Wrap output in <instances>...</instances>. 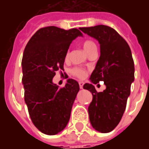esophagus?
<instances>
[{
    "mask_svg": "<svg viewBox=\"0 0 149 149\" xmlns=\"http://www.w3.org/2000/svg\"><path fill=\"white\" fill-rule=\"evenodd\" d=\"M79 86H80V88H83V86H84V82H82V81H80L79 82Z\"/></svg>",
    "mask_w": 149,
    "mask_h": 149,
    "instance_id": "34e87169",
    "label": "esophagus"
}]
</instances>
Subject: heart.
I'll use <instances>...</instances> for the list:
<instances>
[{
	"label": "heart",
	"mask_w": 149,
	"mask_h": 149,
	"mask_svg": "<svg viewBox=\"0 0 149 149\" xmlns=\"http://www.w3.org/2000/svg\"><path fill=\"white\" fill-rule=\"evenodd\" d=\"M83 49H84V52L88 54L93 49H97V45H96V44L93 41L88 40H85L83 43ZM68 56H69V52H67L66 55H65V59H68ZM72 73L79 78H84L86 76V72L81 68H74L72 70Z\"/></svg>",
	"instance_id": "b5f03b06"
}]
</instances>
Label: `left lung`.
<instances>
[{"label": "left lung", "mask_w": 149, "mask_h": 149, "mask_svg": "<svg viewBox=\"0 0 149 149\" xmlns=\"http://www.w3.org/2000/svg\"><path fill=\"white\" fill-rule=\"evenodd\" d=\"M84 33L100 44V56L90 76L91 83L84 84L93 100L88 111L93 128L107 133L120 121L134 81V62L128 43L112 28L106 25L80 28ZM104 81L107 88L97 93L93 84Z\"/></svg>", "instance_id": "8db88e82"}]
</instances>
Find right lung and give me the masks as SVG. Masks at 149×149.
I'll use <instances>...</instances> for the list:
<instances>
[{"mask_svg": "<svg viewBox=\"0 0 149 149\" xmlns=\"http://www.w3.org/2000/svg\"><path fill=\"white\" fill-rule=\"evenodd\" d=\"M77 37H83L77 29L49 26L37 31L24 49L21 62L24 101L33 125L45 134H57L66 127L80 90L73 79H68L61 88L52 82L56 72L64 70L65 55Z\"/></svg>", "mask_w": 149, "mask_h": 149, "instance_id": "1", "label": "right lung"}]
</instances>
